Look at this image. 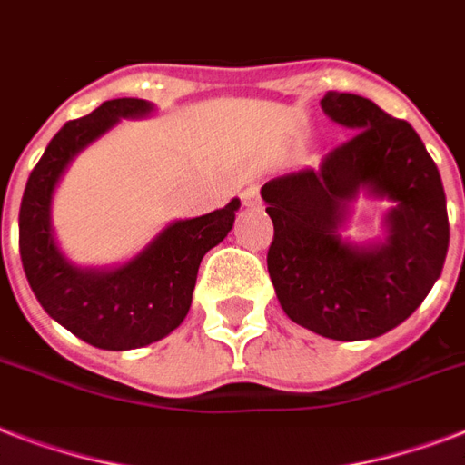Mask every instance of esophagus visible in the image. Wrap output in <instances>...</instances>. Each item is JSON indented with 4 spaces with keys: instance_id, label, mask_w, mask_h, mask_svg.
<instances>
[{
    "instance_id": "esophagus-1",
    "label": "esophagus",
    "mask_w": 465,
    "mask_h": 465,
    "mask_svg": "<svg viewBox=\"0 0 465 465\" xmlns=\"http://www.w3.org/2000/svg\"><path fill=\"white\" fill-rule=\"evenodd\" d=\"M241 200H243V204H261L258 188H255V185H251V188L243 190V193H241Z\"/></svg>"
}]
</instances>
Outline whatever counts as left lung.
I'll use <instances>...</instances> for the list:
<instances>
[{"label":"left lung","mask_w":465,"mask_h":465,"mask_svg":"<svg viewBox=\"0 0 465 465\" xmlns=\"http://www.w3.org/2000/svg\"><path fill=\"white\" fill-rule=\"evenodd\" d=\"M321 108L352 134L318 168L262 185L275 226L270 280L294 323L332 340L379 338L403 323L441 275L447 195L411 123L357 94L328 91ZM360 189L394 204L379 244L357 247L339 236Z\"/></svg>","instance_id":"1"}]
</instances>
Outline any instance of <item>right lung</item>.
<instances>
[{
	"label": "right lung",
	"mask_w": 465,
	"mask_h": 465,
	"mask_svg": "<svg viewBox=\"0 0 465 465\" xmlns=\"http://www.w3.org/2000/svg\"><path fill=\"white\" fill-rule=\"evenodd\" d=\"M154 111L144 98H113L69 120L47 144L25 183L18 212V251L33 294L50 318L101 350H134L166 338L188 316L204 253L232 232L239 200L195 219H181L125 265L76 268L54 243L53 193L64 168L120 118Z\"/></svg>",
	"instance_id": "obj_1"
}]
</instances>
